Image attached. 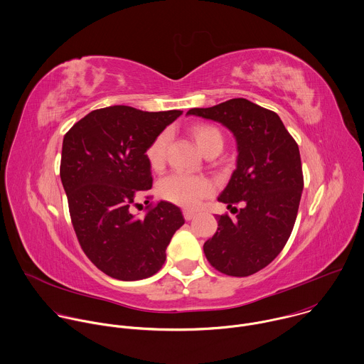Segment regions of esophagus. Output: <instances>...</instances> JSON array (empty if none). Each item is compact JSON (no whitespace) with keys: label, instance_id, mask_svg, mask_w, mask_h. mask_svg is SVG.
Wrapping results in <instances>:
<instances>
[{"label":"esophagus","instance_id":"1","mask_svg":"<svg viewBox=\"0 0 364 364\" xmlns=\"http://www.w3.org/2000/svg\"><path fill=\"white\" fill-rule=\"evenodd\" d=\"M183 214H184V218H186V220H191V219L196 217V213H194V211H190V210H184V211H183Z\"/></svg>","mask_w":364,"mask_h":364}]
</instances>
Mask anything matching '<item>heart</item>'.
<instances>
[{
  "label": "heart",
  "mask_w": 364,
  "mask_h": 364,
  "mask_svg": "<svg viewBox=\"0 0 364 364\" xmlns=\"http://www.w3.org/2000/svg\"><path fill=\"white\" fill-rule=\"evenodd\" d=\"M193 138L200 150L205 154L213 150H222L223 138L217 127L210 124H197L193 127ZM168 132L159 134L146 149V157L151 167L161 166L164 160ZM213 191L208 180L184 174H171L159 183V194L174 204L187 208H196Z\"/></svg>",
  "instance_id": "1"
}]
</instances>
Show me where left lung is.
I'll use <instances>...</instances> for the list:
<instances>
[{"label": "left lung", "instance_id": "1", "mask_svg": "<svg viewBox=\"0 0 364 364\" xmlns=\"http://www.w3.org/2000/svg\"><path fill=\"white\" fill-rule=\"evenodd\" d=\"M187 115L226 127L237 146L236 168L219 203H240L236 219L217 215L204 253L218 272L246 277L270 264L286 246L304 188L299 149L280 117L246 98H232Z\"/></svg>", "mask_w": 364, "mask_h": 364}]
</instances>
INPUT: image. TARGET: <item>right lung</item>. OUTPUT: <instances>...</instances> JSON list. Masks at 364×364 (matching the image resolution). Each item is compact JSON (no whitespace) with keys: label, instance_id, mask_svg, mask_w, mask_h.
Segmentation results:
<instances>
[{"label":"right lung","instance_id":"1","mask_svg":"<svg viewBox=\"0 0 364 364\" xmlns=\"http://www.w3.org/2000/svg\"><path fill=\"white\" fill-rule=\"evenodd\" d=\"M181 114L114 105L91 111L65 135L60 178L74 230L87 257L112 279L135 282L157 273L184 225L180 208L167 201L145 218L131 213L153 183L146 149Z\"/></svg>","mask_w":364,"mask_h":364}]
</instances>
